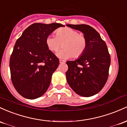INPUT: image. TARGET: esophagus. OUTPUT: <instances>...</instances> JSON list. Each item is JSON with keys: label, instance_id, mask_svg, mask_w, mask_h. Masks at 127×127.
<instances>
[{"label": "esophagus", "instance_id": "34e87169", "mask_svg": "<svg viewBox=\"0 0 127 127\" xmlns=\"http://www.w3.org/2000/svg\"><path fill=\"white\" fill-rule=\"evenodd\" d=\"M59 62L61 64H62V63H65V61H64V60H63V59H59Z\"/></svg>", "mask_w": 127, "mask_h": 127}]
</instances>
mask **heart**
Returning <instances> with one entry per match:
<instances>
[{
  "mask_svg": "<svg viewBox=\"0 0 127 127\" xmlns=\"http://www.w3.org/2000/svg\"><path fill=\"white\" fill-rule=\"evenodd\" d=\"M48 50L56 52L61 46L63 49L57 53L61 58L67 59L72 56L74 58L80 57L86 50L87 39L83 34L70 28H60L56 31V36L48 35L45 39Z\"/></svg>",
  "mask_w": 127,
  "mask_h": 127,
  "instance_id": "1",
  "label": "heart"
}]
</instances>
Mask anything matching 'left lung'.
Listing matches in <instances>:
<instances>
[{
	"label": "left lung",
	"instance_id": "left-lung-1",
	"mask_svg": "<svg viewBox=\"0 0 127 127\" xmlns=\"http://www.w3.org/2000/svg\"><path fill=\"white\" fill-rule=\"evenodd\" d=\"M84 33L87 39L85 52L78 59L67 61L66 77L69 86L83 96L98 93L107 80L110 56L105 41L92 27L86 25H67Z\"/></svg>",
	"mask_w": 127,
	"mask_h": 127
}]
</instances>
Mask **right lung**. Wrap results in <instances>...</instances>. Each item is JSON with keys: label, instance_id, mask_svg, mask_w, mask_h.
<instances>
[{"label": "right lung", "instance_id": "right-lung-1", "mask_svg": "<svg viewBox=\"0 0 127 127\" xmlns=\"http://www.w3.org/2000/svg\"><path fill=\"white\" fill-rule=\"evenodd\" d=\"M60 23H33L17 40L9 61L11 78L21 96L36 99L44 94L59 60L47 47L45 39Z\"/></svg>", "mask_w": 127, "mask_h": 127}]
</instances>
